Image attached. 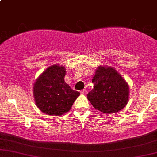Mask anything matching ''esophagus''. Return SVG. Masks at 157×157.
Wrapping results in <instances>:
<instances>
[{
    "mask_svg": "<svg viewBox=\"0 0 157 157\" xmlns=\"http://www.w3.org/2000/svg\"><path fill=\"white\" fill-rule=\"evenodd\" d=\"M80 93L82 94H87V90H86V89H82V90H81Z\"/></svg>",
    "mask_w": 157,
    "mask_h": 157,
    "instance_id": "34e87169",
    "label": "esophagus"
}]
</instances>
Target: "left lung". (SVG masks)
<instances>
[{"label": "left lung", "mask_w": 157, "mask_h": 157, "mask_svg": "<svg viewBox=\"0 0 157 157\" xmlns=\"http://www.w3.org/2000/svg\"><path fill=\"white\" fill-rule=\"evenodd\" d=\"M94 89L87 98L94 107L102 113L120 111L128 102L129 87L123 77L110 66H99L93 77Z\"/></svg>", "instance_id": "obj_1"}]
</instances>
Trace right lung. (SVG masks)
<instances>
[{
  "label": "right lung",
  "mask_w": 157,
  "mask_h": 157,
  "mask_svg": "<svg viewBox=\"0 0 157 157\" xmlns=\"http://www.w3.org/2000/svg\"><path fill=\"white\" fill-rule=\"evenodd\" d=\"M66 68L53 65L46 68L35 81L33 94L35 103L42 112L61 116L71 109L80 93L71 89L64 80Z\"/></svg>",
  "instance_id": "obj_1"
}]
</instances>
